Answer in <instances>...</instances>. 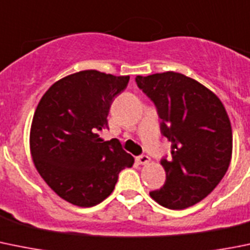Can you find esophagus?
Segmentation results:
<instances>
[{
	"label": "esophagus",
	"mask_w": 250,
	"mask_h": 250,
	"mask_svg": "<svg viewBox=\"0 0 250 250\" xmlns=\"http://www.w3.org/2000/svg\"><path fill=\"white\" fill-rule=\"evenodd\" d=\"M137 163L141 165H146L150 163V158L146 157V155H141V157L137 158Z\"/></svg>",
	"instance_id": "esophagus-1"
}]
</instances>
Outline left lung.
Returning a JSON list of instances; mask_svg holds the SVG:
<instances>
[{"mask_svg":"<svg viewBox=\"0 0 250 250\" xmlns=\"http://www.w3.org/2000/svg\"><path fill=\"white\" fill-rule=\"evenodd\" d=\"M137 85L155 104L162 133L171 142V158L160 162L164 186L149 192L170 209L204 200L227 172L233 134L221 100L209 88L180 72L137 76Z\"/></svg>","mask_w":250,"mask_h":250,"instance_id":"obj_1","label":"left lung"}]
</instances>
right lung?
Returning <instances> with one entry per match:
<instances>
[{
	"mask_svg": "<svg viewBox=\"0 0 250 250\" xmlns=\"http://www.w3.org/2000/svg\"><path fill=\"white\" fill-rule=\"evenodd\" d=\"M129 76L83 70L46 90L34 112L29 149L49 188L79 207H92L114 190L118 174L134 164L117 139L100 138L114 97Z\"/></svg>",
	"mask_w": 250,
	"mask_h": 250,
	"instance_id": "add662e5",
	"label": "right lung"
}]
</instances>
